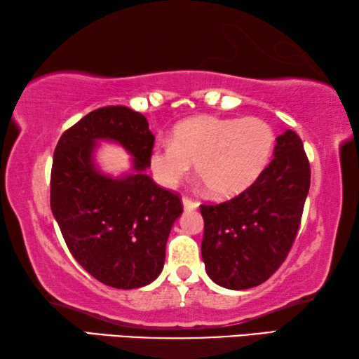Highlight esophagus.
<instances>
[{"mask_svg": "<svg viewBox=\"0 0 359 359\" xmlns=\"http://www.w3.org/2000/svg\"><path fill=\"white\" fill-rule=\"evenodd\" d=\"M183 206H184V210L192 211V210H197L198 208V202H197V200L189 198V197H184L183 198Z\"/></svg>", "mask_w": 359, "mask_h": 359, "instance_id": "34e87169", "label": "esophagus"}]
</instances>
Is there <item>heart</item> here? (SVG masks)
<instances>
[{
  "label": "heart",
  "instance_id": "1",
  "mask_svg": "<svg viewBox=\"0 0 359 359\" xmlns=\"http://www.w3.org/2000/svg\"><path fill=\"white\" fill-rule=\"evenodd\" d=\"M271 126L259 118L197 116L180 123L172 143L157 142L149 162L157 181L175 187L196 163V173L212 197L246 191L268 165L274 148Z\"/></svg>",
  "mask_w": 359,
  "mask_h": 359
}]
</instances>
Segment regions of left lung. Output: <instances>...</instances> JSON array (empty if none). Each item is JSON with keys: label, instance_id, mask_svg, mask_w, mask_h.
Listing matches in <instances>:
<instances>
[{"label": "left lung", "instance_id": "obj_1", "mask_svg": "<svg viewBox=\"0 0 359 359\" xmlns=\"http://www.w3.org/2000/svg\"><path fill=\"white\" fill-rule=\"evenodd\" d=\"M274 159L252 186L219 205H202V259L212 282L230 290L263 284L297 238L311 186L309 161L297 132L276 138Z\"/></svg>", "mask_w": 359, "mask_h": 359}]
</instances>
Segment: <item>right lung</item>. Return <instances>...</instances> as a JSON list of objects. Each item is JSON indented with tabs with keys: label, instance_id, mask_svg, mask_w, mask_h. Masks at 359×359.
I'll return each mask as SVG.
<instances>
[{
	"label": "right lung",
	"instance_id": "add662e5",
	"mask_svg": "<svg viewBox=\"0 0 359 359\" xmlns=\"http://www.w3.org/2000/svg\"><path fill=\"white\" fill-rule=\"evenodd\" d=\"M97 140L133 154V173L113 179L93 165ZM154 135L142 113L123 105L93 110L61 135L50 176V208L85 271L113 288L148 285L161 274L180 196L144 173Z\"/></svg>",
	"mask_w": 359,
	"mask_h": 359
}]
</instances>
